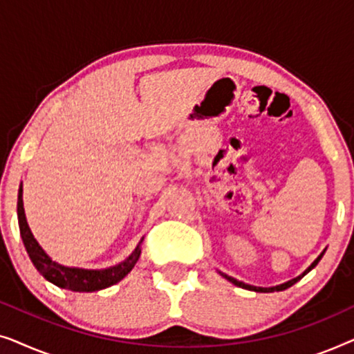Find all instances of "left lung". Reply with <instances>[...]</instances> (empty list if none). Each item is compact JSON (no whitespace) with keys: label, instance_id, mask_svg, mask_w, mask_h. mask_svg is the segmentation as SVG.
Here are the masks:
<instances>
[{"label":"left lung","instance_id":"8db88e82","mask_svg":"<svg viewBox=\"0 0 354 354\" xmlns=\"http://www.w3.org/2000/svg\"><path fill=\"white\" fill-rule=\"evenodd\" d=\"M324 253H326V250L322 251L321 254L317 256L316 259L313 261V264L309 266V268L304 270L303 274H299L298 277H295V279H292V280H288V282H285V283H280V285H275V287H254V285H250V283H245V282H240V280H236V279H234V277H230V275H227V274H224V272H221L219 270V274L222 275V277L224 279H227L229 280V282H232L234 285H236V287H240V288H245V290H251V292H258V293H272V292H282V290H287L288 287H292V285H295L298 282V280H301L304 275H306L309 270H313L314 268H316L317 266V263L319 261L322 259V256H324Z\"/></svg>","mask_w":354,"mask_h":354}]
</instances>
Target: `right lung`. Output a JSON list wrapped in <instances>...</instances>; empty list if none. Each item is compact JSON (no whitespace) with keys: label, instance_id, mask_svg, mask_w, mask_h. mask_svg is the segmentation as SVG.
<instances>
[{"label":"right lung","instance_id":"right-lung-1","mask_svg":"<svg viewBox=\"0 0 354 354\" xmlns=\"http://www.w3.org/2000/svg\"><path fill=\"white\" fill-rule=\"evenodd\" d=\"M17 219L19 229H21V236L26 246L30 261L35 266L38 272L45 277L48 282L55 283L56 287L71 290V292H98V290L108 288L111 285L118 283L127 275L133 266L137 264L142 253V241H138L137 248H135L127 259L122 263L111 266L106 269H84V268H69V266L59 264L53 261L46 251L41 248L35 236H33L30 227L27 224L26 211H24V200H22V183L19 187L17 195Z\"/></svg>","mask_w":354,"mask_h":354}]
</instances>
